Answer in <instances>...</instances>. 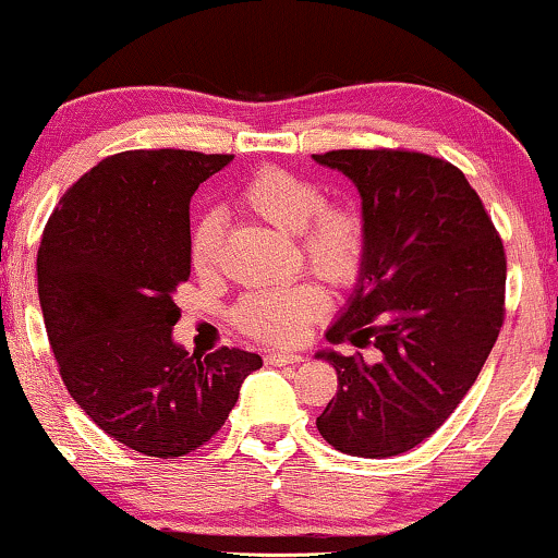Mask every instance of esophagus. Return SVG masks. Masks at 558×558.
<instances>
[{
    "mask_svg": "<svg viewBox=\"0 0 558 558\" xmlns=\"http://www.w3.org/2000/svg\"><path fill=\"white\" fill-rule=\"evenodd\" d=\"M301 361H303V357L293 355V352H267V355H265L267 365H293V363H301Z\"/></svg>",
    "mask_w": 558,
    "mask_h": 558,
    "instance_id": "esophagus-1",
    "label": "esophagus"
}]
</instances>
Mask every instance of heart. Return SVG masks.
<instances>
[{
	"instance_id": "1",
	"label": "heart",
	"mask_w": 558,
	"mask_h": 558,
	"mask_svg": "<svg viewBox=\"0 0 558 558\" xmlns=\"http://www.w3.org/2000/svg\"><path fill=\"white\" fill-rule=\"evenodd\" d=\"M236 208L267 227L295 236L303 265L327 283L348 288L363 275L371 229L361 206L352 201H324L316 182L283 167H259L239 187ZM190 263L203 280L221 275L223 229L216 216H203L193 227ZM327 308V293L316 283L265 288L246 293L236 303L234 324L252 340L286 348L301 342Z\"/></svg>"
}]
</instances>
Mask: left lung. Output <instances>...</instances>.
<instances>
[{"label":"left lung","mask_w":558,"mask_h":558,"mask_svg":"<svg viewBox=\"0 0 558 558\" xmlns=\"http://www.w3.org/2000/svg\"><path fill=\"white\" fill-rule=\"evenodd\" d=\"M355 182L371 250L327 340L373 361L319 352L337 397L316 417L331 448L399 456L427 440L466 397L505 324L507 257L482 197L446 159L407 149L314 154Z\"/></svg>","instance_id":"8db88e82"}]
</instances>
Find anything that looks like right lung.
<instances>
[{
    "mask_svg": "<svg viewBox=\"0 0 558 558\" xmlns=\"http://www.w3.org/2000/svg\"><path fill=\"white\" fill-rule=\"evenodd\" d=\"M231 154L133 149L84 172L48 218L38 299L63 386L112 440L151 458L206 446L263 357L172 342L190 278V197Z\"/></svg>",
    "mask_w": 558,
    "mask_h": 558,
    "instance_id": "add662e5",
    "label": "right lung"
}]
</instances>
